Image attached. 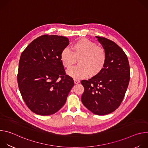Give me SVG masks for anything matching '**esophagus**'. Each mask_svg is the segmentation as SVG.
I'll return each instance as SVG.
<instances>
[{"label":"esophagus","mask_w":148,"mask_h":148,"mask_svg":"<svg viewBox=\"0 0 148 148\" xmlns=\"http://www.w3.org/2000/svg\"><path fill=\"white\" fill-rule=\"evenodd\" d=\"M80 82V81L79 79H74V83L75 84H78Z\"/></svg>","instance_id":"esophagus-1"}]
</instances>
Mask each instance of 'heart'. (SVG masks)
<instances>
[{
  "instance_id": "heart-1",
  "label": "heart",
  "mask_w": 148,
  "mask_h": 148,
  "mask_svg": "<svg viewBox=\"0 0 148 148\" xmlns=\"http://www.w3.org/2000/svg\"><path fill=\"white\" fill-rule=\"evenodd\" d=\"M71 49L66 47L60 54L62 65L70 69L78 60V66L69 70L67 74L74 78H82L87 77L90 74L95 75L103 68L107 60V54L105 50L97 46L94 42L81 38L73 43Z\"/></svg>"
}]
</instances>
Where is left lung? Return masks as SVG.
Returning <instances> with one entry per match:
<instances>
[{
    "label": "left lung",
    "mask_w": 148,
    "mask_h": 148,
    "mask_svg": "<svg viewBox=\"0 0 148 148\" xmlns=\"http://www.w3.org/2000/svg\"><path fill=\"white\" fill-rule=\"evenodd\" d=\"M107 54L102 70L88 80H82L83 105L93 114L103 115L115 111L121 103L130 79L127 56L114 41L96 36Z\"/></svg>",
    "instance_id": "left-lung-1"
}]
</instances>
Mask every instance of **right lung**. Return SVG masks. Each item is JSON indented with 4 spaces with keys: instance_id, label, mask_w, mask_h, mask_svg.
<instances>
[{
    "instance_id": "right-lung-1",
    "label": "right lung",
    "mask_w": 148,
    "mask_h": 148,
    "mask_svg": "<svg viewBox=\"0 0 148 148\" xmlns=\"http://www.w3.org/2000/svg\"><path fill=\"white\" fill-rule=\"evenodd\" d=\"M69 45L67 37L43 35L34 40L21 54L18 86L28 108L40 115L60 110L74 85L66 74L61 59L62 50Z\"/></svg>"
}]
</instances>
